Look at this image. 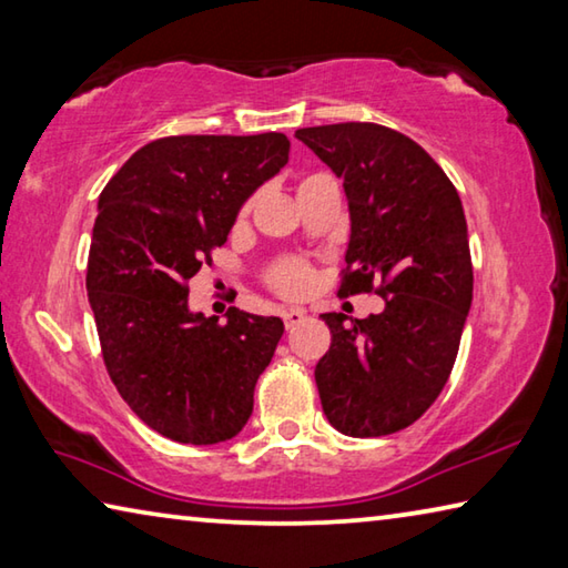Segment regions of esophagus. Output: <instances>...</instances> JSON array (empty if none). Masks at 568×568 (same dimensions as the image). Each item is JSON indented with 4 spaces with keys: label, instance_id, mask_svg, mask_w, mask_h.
Wrapping results in <instances>:
<instances>
[{
    "label": "esophagus",
    "instance_id": "34e87169",
    "mask_svg": "<svg viewBox=\"0 0 568 568\" xmlns=\"http://www.w3.org/2000/svg\"><path fill=\"white\" fill-rule=\"evenodd\" d=\"M305 318H307L305 307H285V311H283V321H285L287 331L295 328V325H301Z\"/></svg>",
    "mask_w": 568,
    "mask_h": 568
}]
</instances>
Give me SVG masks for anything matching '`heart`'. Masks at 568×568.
I'll use <instances>...</instances> for the list:
<instances>
[{"label":"heart","mask_w":568,"mask_h":568,"mask_svg":"<svg viewBox=\"0 0 568 568\" xmlns=\"http://www.w3.org/2000/svg\"><path fill=\"white\" fill-rule=\"evenodd\" d=\"M311 283L313 273L303 263H285L273 273V285L285 295H303Z\"/></svg>","instance_id":"heart-1"}]
</instances>
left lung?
Here are the masks:
<instances>
[{
    "label": "left lung",
    "instance_id": "left-lung-1",
    "mask_svg": "<svg viewBox=\"0 0 568 568\" xmlns=\"http://www.w3.org/2000/svg\"><path fill=\"white\" fill-rule=\"evenodd\" d=\"M343 180L351 240L341 293L381 277L383 313L348 321L323 313L331 351L315 365L323 413L353 438L410 426L444 390L474 301L468 227L454 182L406 134L376 122L303 128Z\"/></svg>",
    "mask_w": 568,
    "mask_h": 568
}]
</instances>
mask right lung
Wrapping results in <instances>:
<instances>
[{
	"instance_id": "right-lung-1",
	"label": "right lung",
	"mask_w": 568,
	"mask_h": 568,
	"mask_svg": "<svg viewBox=\"0 0 568 568\" xmlns=\"http://www.w3.org/2000/svg\"><path fill=\"white\" fill-rule=\"evenodd\" d=\"M283 132L178 134L140 148L102 190L88 295L122 400L170 440L235 438L285 325L230 307L190 311L187 281L250 195L287 165Z\"/></svg>"
}]
</instances>
